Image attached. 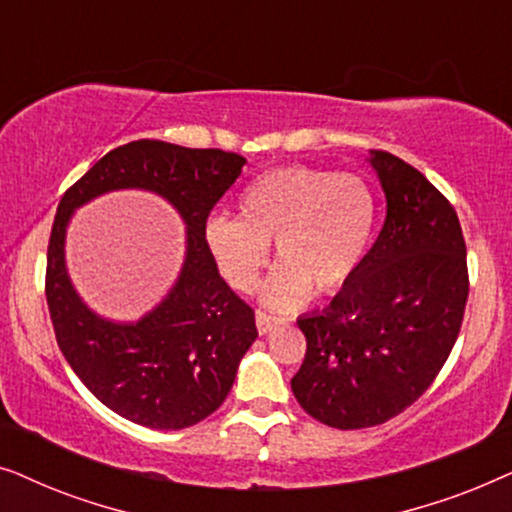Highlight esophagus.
Segmentation results:
<instances>
[{"label":"esophagus","mask_w":512,"mask_h":512,"mask_svg":"<svg viewBox=\"0 0 512 512\" xmlns=\"http://www.w3.org/2000/svg\"><path fill=\"white\" fill-rule=\"evenodd\" d=\"M279 324H282V319L272 317V314L261 312V310L256 312V328H258V333H261V335H268L270 331H275Z\"/></svg>","instance_id":"esophagus-1"}]
</instances>
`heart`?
Returning a JSON list of instances; mask_svg holds the SVG:
<instances>
[{
    "mask_svg": "<svg viewBox=\"0 0 512 512\" xmlns=\"http://www.w3.org/2000/svg\"><path fill=\"white\" fill-rule=\"evenodd\" d=\"M240 219L216 214L205 242L221 275L251 293L275 242L282 263L265 286V303L293 310L319 293H338L359 275L373 240L377 202L354 174L291 165L263 172L240 195Z\"/></svg>",
    "mask_w": 512,
    "mask_h": 512,
    "instance_id": "b5f03b06",
    "label": "heart"
}]
</instances>
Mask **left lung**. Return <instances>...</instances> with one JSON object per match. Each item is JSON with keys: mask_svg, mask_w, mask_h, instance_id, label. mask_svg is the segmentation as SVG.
<instances>
[{"mask_svg": "<svg viewBox=\"0 0 512 512\" xmlns=\"http://www.w3.org/2000/svg\"><path fill=\"white\" fill-rule=\"evenodd\" d=\"M387 219L359 275L324 312L298 319L291 380L307 415L368 429L410 408L445 366L468 300L466 242L450 200L394 153L370 151Z\"/></svg>", "mask_w": 512, "mask_h": 512, "instance_id": "8db88e82", "label": "left lung"}]
</instances>
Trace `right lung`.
I'll return each mask as SVG.
<instances>
[{
  "instance_id": "right-lung-1",
  "label": "right lung",
  "mask_w": 512,
  "mask_h": 512,
  "mask_svg": "<svg viewBox=\"0 0 512 512\" xmlns=\"http://www.w3.org/2000/svg\"><path fill=\"white\" fill-rule=\"evenodd\" d=\"M244 163L221 149L137 139L97 160L58 205L46 258L55 340L90 394L139 426L177 431L212 415L258 338L254 310L223 282L205 242L209 212ZM121 187L163 194L187 223V258L178 284L135 325H116L88 311L64 265V233L73 209Z\"/></svg>"
}]
</instances>
